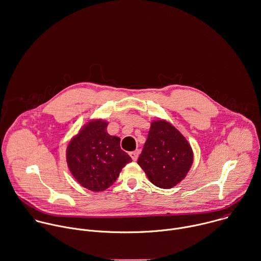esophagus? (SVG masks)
Listing matches in <instances>:
<instances>
[{
  "label": "esophagus",
  "mask_w": 261,
  "mask_h": 261,
  "mask_svg": "<svg viewBox=\"0 0 261 261\" xmlns=\"http://www.w3.org/2000/svg\"><path fill=\"white\" fill-rule=\"evenodd\" d=\"M139 155H140V151H139V150H137V151H134V152H130V153H129V156L132 157V159H133L134 161H137V160H138Z\"/></svg>",
  "instance_id": "34e87169"
}]
</instances>
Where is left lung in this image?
<instances>
[{
    "mask_svg": "<svg viewBox=\"0 0 261 261\" xmlns=\"http://www.w3.org/2000/svg\"><path fill=\"white\" fill-rule=\"evenodd\" d=\"M193 163V151L186 138L166 119L151 122L138 164L157 187L170 189L180 183Z\"/></svg>",
    "mask_w": 261,
    "mask_h": 261,
    "instance_id": "obj_1",
    "label": "left lung"
}]
</instances>
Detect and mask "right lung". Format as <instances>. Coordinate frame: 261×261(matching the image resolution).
Returning a JSON list of instances; mask_svg holds the SVG:
<instances>
[{
    "mask_svg": "<svg viewBox=\"0 0 261 261\" xmlns=\"http://www.w3.org/2000/svg\"><path fill=\"white\" fill-rule=\"evenodd\" d=\"M108 121L93 118L80 128L66 150L68 167L73 177L91 191L110 187L132 158L120 149V139L107 133Z\"/></svg>",
    "mask_w": 261,
    "mask_h": 261,
    "instance_id": "1",
    "label": "right lung"
}]
</instances>
